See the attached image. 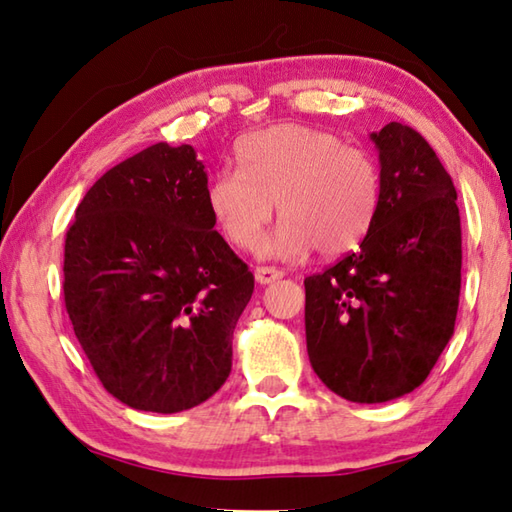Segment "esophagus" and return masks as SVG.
Masks as SVG:
<instances>
[{"mask_svg":"<svg viewBox=\"0 0 512 512\" xmlns=\"http://www.w3.org/2000/svg\"><path fill=\"white\" fill-rule=\"evenodd\" d=\"M284 273L280 268H273V266H259L255 271V280L257 284H273L275 280H282Z\"/></svg>","mask_w":512,"mask_h":512,"instance_id":"obj_1","label":"esophagus"}]
</instances>
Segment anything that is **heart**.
Instances as JSON below:
<instances>
[{
  "instance_id": "b5f03b06",
  "label": "heart",
  "mask_w": 512,
  "mask_h": 512,
  "mask_svg": "<svg viewBox=\"0 0 512 512\" xmlns=\"http://www.w3.org/2000/svg\"><path fill=\"white\" fill-rule=\"evenodd\" d=\"M237 163L206 188L212 219L237 248L257 244L275 203L284 219L259 246L268 257L347 253L374 221L378 167L336 134L293 123L259 129L239 141Z\"/></svg>"
}]
</instances>
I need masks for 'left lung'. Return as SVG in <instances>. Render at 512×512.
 <instances>
[{"mask_svg":"<svg viewBox=\"0 0 512 512\" xmlns=\"http://www.w3.org/2000/svg\"><path fill=\"white\" fill-rule=\"evenodd\" d=\"M380 161L360 248L304 280L306 351L331 392L385 403L423 383L454 333L461 291L457 190L430 143L401 123L371 134Z\"/></svg>","mask_w":512,"mask_h":512,"instance_id":"left-lung-1","label":"left lung"}]
</instances>
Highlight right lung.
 Instances as JSON below:
<instances>
[{
	"label": "right lung",
	"mask_w": 512,
	"mask_h": 512,
	"mask_svg": "<svg viewBox=\"0 0 512 512\" xmlns=\"http://www.w3.org/2000/svg\"><path fill=\"white\" fill-rule=\"evenodd\" d=\"M192 145L156 143L91 185L64 241V304L102 387L134 410H190L226 383L255 288L215 230Z\"/></svg>",
	"instance_id": "obj_1"
}]
</instances>
